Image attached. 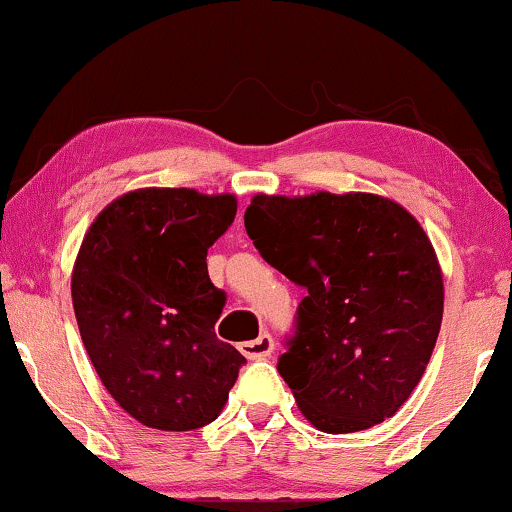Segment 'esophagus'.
Masks as SVG:
<instances>
[{
	"mask_svg": "<svg viewBox=\"0 0 512 512\" xmlns=\"http://www.w3.org/2000/svg\"><path fill=\"white\" fill-rule=\"evenodd\" d=\"M272 349H275V342H272L268 333H261L256 340L242 342L240 345V352L247 356V359H268Z\"/></svg>",
	"mask_w": 512,
	"mask_h": 512,
	"instance_id": "1",
	"label": "esophagus"
}]
</instances>
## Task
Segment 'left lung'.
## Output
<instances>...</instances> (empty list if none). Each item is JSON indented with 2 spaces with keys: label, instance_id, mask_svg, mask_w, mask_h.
<instances>
[{
  "label": "left lung",
  "instance_id": "obj_1",
  "mask_svg": "<svg viewBox=\"0 0 512 512\" xmlns=\"http://www.w3.org/2000/svg\"><path fill=\"white\" fill-rule=\"evenodd\" d=\"M244 228L307 291L277 363L307 422L354 433L394 417L443 321V272L419 221L373 193H258Z\"/></svg>",
  "mask_w": 512,
  "mask_h": 512
}]
</instances>
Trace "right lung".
Instances as JSON below:
<instances>
[{
  "label": "right lung",
  "mask_w": 512,
  "mask_h": 512,
  "mask_svg": "<svg viewBox=\"0 0 512 512\" xmlns=\"http://www.w3.org/2000/svg\"><path fill=\"white\" fill-rule=\"evenodd\" d=\"M237 214L230 193L137 188L90 223L72 270L83 347L111 398L139 424L191 431L214 422L244 356L216 338L226 293L207 249Z\"/></svg>",
  "instance_id": "right-lung-1"
}]
</instances>
